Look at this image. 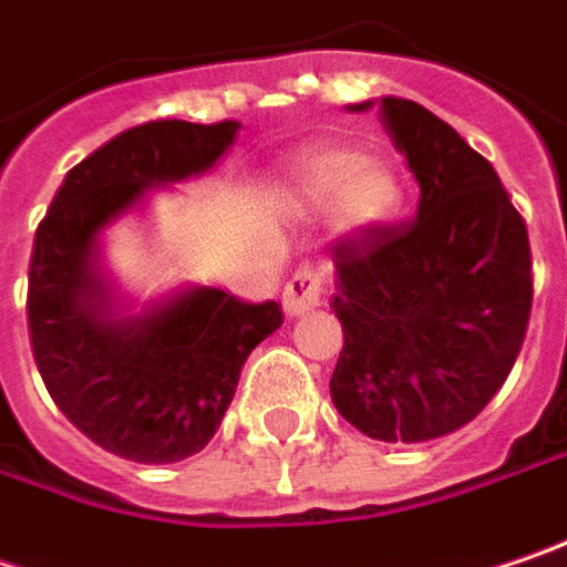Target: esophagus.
<instances>
[{
    "label": "esophagus",
    "mask_w": 567,
    "mask_h": 567,
    "mask_svg": "<svg viewBox=\"0 0 567 567\" xmlns=\"http://www.w3.org/2000/svg\"><path fill=\"white\" fill-rule=\"evenodd\" d=\"M323 285H327V276L320 272V269H311V266H305V269H298L288 285H285L282 291V308L288 317H298L305 315V311H311L320 305V298H323Z\"/></svg>",
    "instance_id": "esophagus-1"
}]
</instances>
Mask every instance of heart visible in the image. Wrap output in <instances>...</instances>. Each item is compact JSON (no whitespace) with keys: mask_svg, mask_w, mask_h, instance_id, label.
I'll return each mask as SVG.
<instances>
[{"mask_svg":"<svg viewBox=\"0 0 567 567\" xmlns=\"http://www.w3.org/2000/svg\"><path fill=\"white\" fill-rule=\"evenodd\" d=\"M282 198L298 215H320L330 208L333 227L343 234H369L401 215L404 183L382 156H362L352 147H320L288 166Z\"/></svg>","mask_w":567,"mask_h":567,"instance_id":"1","label":"heart"}]
</instances>
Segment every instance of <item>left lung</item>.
I'll return each instance as SVG.
<instances>
[{
  "label": "left lung",
  "instance_id": "1",
  "mask_svg": "<svg viewBox=\"0 0 567 567\" xmlns=\"http://www.w3.org/2000/svg\"><path fill=\"white\" fill-rule=\"evenodd\" d=\"M382 121L420 205L408 224L333 244L343 352L330 398L372 440L426 443L475 420L507 382L533 308V259L482 153L411 99L384 95Z\"/></svg>",
  "mask_w": 567,
  "mask_h": 567
}]
</instances>
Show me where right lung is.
Instances as JSON below:
<instances>
[{
    "label": "right lung",
    "instance_id": "add662e5",
    "mask_svg": "<svg viewBox=\"0 0 567 567\" xmlns=\"http://www.w3.org/2000/svg\"><path fill=\"white\" fill-rule=\"evenodd\" d=\"M237 121H147L66 173L34 234L28 333L53 404L92 443L166 465L208 446L240 369L282 327L276 301L176 285L141 308L121 305L102 262V230L151 188L212 169Z\"/></svg>",
    "mask_w": 567,
    "mask_h": 567
}]
</instances>
